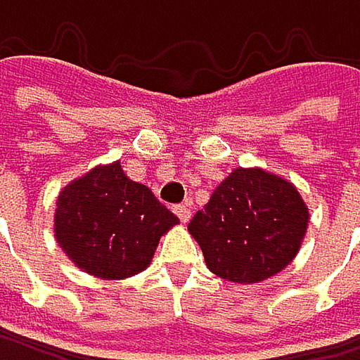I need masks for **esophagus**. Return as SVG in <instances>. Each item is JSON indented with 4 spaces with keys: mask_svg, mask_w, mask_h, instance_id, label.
<instances>
[{
    "mask_svg": "<svg viewBox=\"0 0 360 360\" xmlns=\"http://www.w3.org/2000/svg\"><path fill=\"white\" fill-rule=\"evenodd\" d=\"M174 210H176V214H178V219H180L182 223H188V221H191V206H188V204H180V206H176Z\"/></svg>",
    "mask_w": 360,
    "mask_h": 360,
    "instance_id": "34e87169",
    "label": "esophagus"
}]
</instances>
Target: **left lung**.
I'll return each mask as SVG.
<instances>
[{
	"label": "left lung",
	"instance_id": "left-lung-1",
	"mask_svg": "<svg viewBox=\"0 0 360 360\" xmlns=\"http://www.w3.org/2000/svg\"><path fill=\"white\" fill-rule=\"evenodd\" d=\"M309 208L283 176L262 167L233 169L188 223L208 271L251 285L281 273L296 257Z\"/></svg>",
	"mask_w": 360,
	"mask_h": 360
}]
</instances>
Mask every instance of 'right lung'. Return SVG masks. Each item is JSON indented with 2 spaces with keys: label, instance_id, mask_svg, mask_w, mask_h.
<instances>
[{
  "label": "right lung",
  "instance_id": "add662e5",
  "mask_svg": "<svg viewBox=\"0 0 360 360\" xmlns=\"http://www.w3.org/2000/svg\"><path fill=\"white\" fill-rule=\"evenodd\" d=\"M178 223L146 184L124 174L120 160L68 182L53 214L56 240L68 259L107 281L146 271L160 236Z\"/></svg>",
  "mask_w": 360,
  "mask_h": 360
}]
</instances>
